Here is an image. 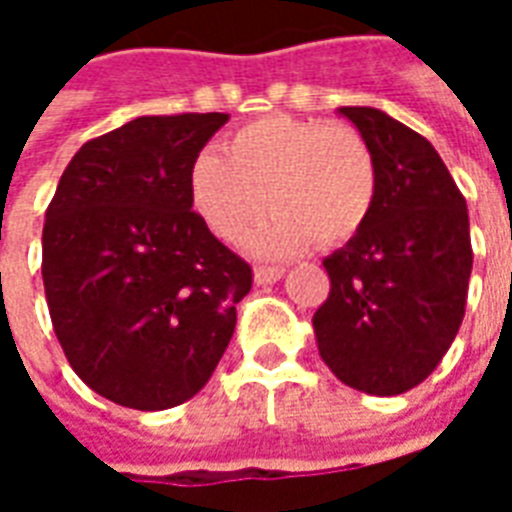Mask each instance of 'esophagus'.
<instances>
[{
    "label": "esophagus",
    "mask_w": 512,
    "mask_h": 512,
    "mask_svg": "<svg viewBox=\"0 0 512 512\" xmlns=\"http://www.w3.org/2000/svg\"><path fill=\"white\" fill-rule=\"evenodd\" d=\"M285 274V268L279 266H257L255 268V282L257 285H271V282H277L279 277Z\"/></svg>",
    "instance_id": "esophagus-1"
}]
</instances>
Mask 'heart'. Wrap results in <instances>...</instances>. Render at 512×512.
Returning <instances> with one entry per match:
<instances>
[{
    "label": "heart",
    "instance_id": "heart-1",
    "mask_svg": "<svg viewBox=\"0 0 512 512\" xmlns=\"http://www.w3.org/2000/svg\"><path fill=\"white\" fill-rule=\"evenodd\" d=\"M191 200L216 238L241 244L260 230L263 255H293L304 246L348 244L370 219L378 169L367 139L348 123L268 115L224 139V158L202 153L191 164Z\"/></svg>",
    "mask_w": 512,
    "mask_h": 512
}]
</instances>
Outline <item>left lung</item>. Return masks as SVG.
Returning <instances> with one entry per match:
<instances>
[{"instance_id":"1","label":"left lung","mask_w":512,"mask_h":512,"mask_svg":"<svg viewBox=\"0 0 512 512\" xmlns=\"http://www.w3.org/2000/svg\"><path fill=\"white\" fill-rule=\"evenodd\" d=\"M373 150L365 227L323 260L329 299L312 315L321 359L367 395H403L439 367L466 312V200L436 147L370 106H340Z\"/></svg>"}]
</instances>
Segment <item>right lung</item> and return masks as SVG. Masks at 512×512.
Returning <instances> with one entry per match:
<instances>
[{"label":"right lung","instance_id":"add662e5","mask_svg":"<svg viewBox=\"0 0 512 512\" xmlns=\"http://www.w3.org/2000/svg\"><path fill=\"white\" fill-rule=\"evenodd\" d=\"M230 120L136 117L79 147L43 224V288L73 373L117 406L161 411L208 384L252 266L191 211V164Z\"/></svg>","mask_w":512,"mask_h":512}]
</instances>
